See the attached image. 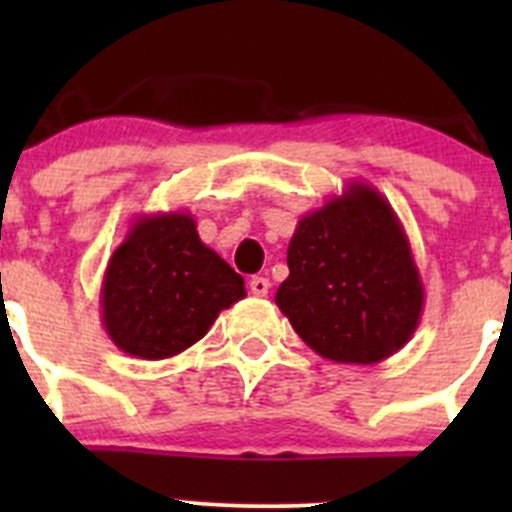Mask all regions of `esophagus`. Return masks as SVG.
<instances>
[{
	"mask_svg": "<svg viewBox=\"0 0 512 512\" xmlns=\"http://www.w3.org/2000/svg\"><path fill=\"white\" fill-rule=\"evenodd\" d=\"M250 292L255 294V297H265V294L270 292V280H267V277H252Z\"/></svg>",
	"mask_w": 512,
	"mask_h": 512,
	"instance_id": "obj_1",
	"label": "esophagus"
}]
</instances>
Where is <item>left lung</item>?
Masks as SVG:
<instances>
[{
	"instance_id": "1",
	"label": "left lung",
	"mask_w": 512,
	"mask_h": 512,
	"mask_svg": "<svg viewBox=\"0 0 512 512\" xmlns=\"http://www.w3.org/2000/svg\"><path fill=\"white\" fill-rule=\"evenodd\" d=\"M277 307L309 349L337 364H379L414 337L421 275L389 200L352 180L297 223Z\"/></svg>"
}]
</instances>
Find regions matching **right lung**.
<instances>
[{"instance_id": "obj_1", "label": "right lung", "mask_w": 512, "mask_h": 512, "mask_svg": "<svg viewBox=\"0 0 512 512\" xmlns=\"http://www.w3.org/2000/svg\"><path fill=\"white\" fill-rule=\"evenodd\" d=\"M245 297V280L210 250L190 213L131 220L101 282V322L121 352L168 359L208 334Z\"/></svg>"}]
</instances>
